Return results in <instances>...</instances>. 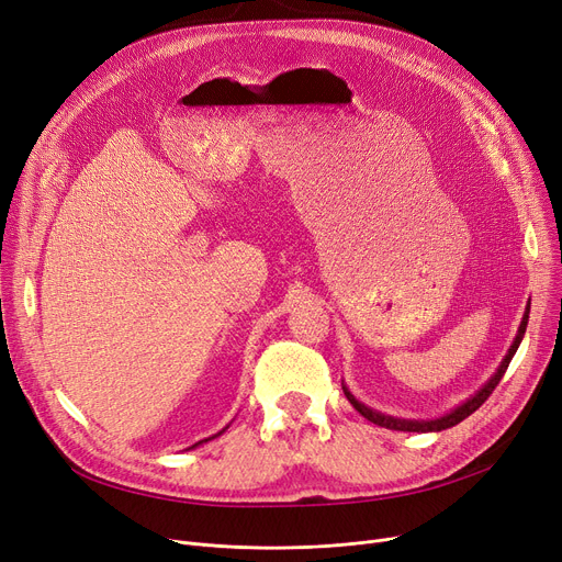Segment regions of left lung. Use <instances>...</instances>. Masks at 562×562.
<instances>
[{
	"label": "left lung",
	"instance_id": "1",
	"mask_svg": "<svg viewBox=\"0 0 562 562\" xmlns=\"http://www.w3.org/2000/svg\"><path fill=\"white\" fill-rule=\"evenodd\" d=\"M528 312H530V305L526 307V314H524V318H521V326H519V333H517V337H515V341H513V346H510V350H508V356H506V360L501 362V367H498V371L492 375V380L487 382V385L476 394V396H471L467 403H462L460 407H456L451 415H447V417H439V419H432V422H405V419H394V417H385V415H380V412H375V409H371V407H367L364 403H360L356 396H352L346 387H344V394H346V398L350 401V405L356 407L360 415L364 417V419H369L371 424H375V426H382V428H390V430H403V432H430V430H447V428H451V426H456V424H460L462 419H467L471 412H476L487 398H490V394L494 392V387L498 385L501 382V378H504V373H506V369H508V364H510V360H513V356L517 352V348H519V344H521V339H524V333H526V326H528Z\"/></svg>",
	"mask_w": 562,
	"mask_h": 562
}]
</instances>
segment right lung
<instances>
[{
  "label": "right lung",
  "mask_w": 562,
  "mask_h": 562,
  "mask_svg": "<svg viewBox=\"0 0 562 562\" xmlns=\"http://www.w3.org/2000/svg\"><path fill=\"white\" fill-rule=\"evenodd\" d=\"M202 441H206V439H202ZM202 441H198V445H202ZM198 445H193V447H198Z\"/></svg>",
  "instance_id": "obj_1"
}]
</instances>
